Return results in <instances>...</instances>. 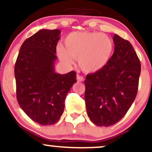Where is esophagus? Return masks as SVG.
Returning a JSON list of instances; mask_svg holds the SVG:
<instances>
[{
  "instance_id": "esophagus-1",
  "label": "esophagus",
  "mask_w": 152,
  "mask_h": 152,
  "mask_svg": "<svg viewBox=\"0 0 152 152\" xmlns=\"http://www.w3.org/2000/svg\"><path fill=\"white\" fill-rule=\"evenodd\" d=\"M76 78H77V81H79V82H82V81H83V80H84V78H83V76H79V75H78L77 77H76Z\"/></svg>"
}]
</instances>
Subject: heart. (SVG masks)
<instances>
[{"label": "heart", "mask_w": 152, "mask_h": 152, "mask_svg": "<svg viewBox=\"0 0 152 152\" xmlns=\"http://www.w3.org/2000/svg\"><path fill=\"white\" fill-rule=\"evenodd\" d=\"M64 45L56 48L60 60L71 66L74 59H78L80 69L86 74H94L104 69L114 50L111 38L99 32H71L66 37Z\"/></svg>", "instance_id": "1"}]
</instances>
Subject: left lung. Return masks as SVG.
<instances>
[{
  "instance_id": "1",
  "label": "left lung",
  "mask_w": 152,
  "mask_h": 152,
  "mask_svg": "<svg viewBox=\"0 0 152 152\" xmlns=\"http://www.w3.org/2000/svg\"><path fill=\"white\" fill-rule=\"evenodd\" d=\"M114 51L99 72L84 81L85 103L90 120L99 126H109L121 119L135 100L141 73L140 61L129 41L113 37Z\"/></svg>"
}]
</instances>
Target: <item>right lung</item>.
I'll use <instances>...</instances> for the list:
<instances>
[{"instance_id": "right-lung-1", "label": "right lung", "mask_w": 152, "mask_h": 152, "mask_svg": "<svg viewBox=\"0 0 152 152\" xmlns=\"http://www.w3.org/2000/svg\"><path fill=\"white\" fill-rule=\"evenodd\" d=\"M58 29H42L27 38L15 65L17 100L33 121L52 125L60 119L66 96L76 82V72L57 74L54 63L60 39Z\"/></svg>"}]
</instances>
